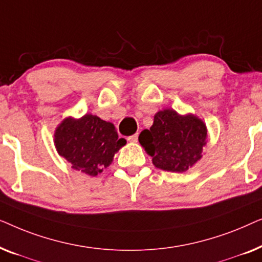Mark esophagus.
Listing matches in <instances>:
<instances>
[{"label": "esophagus", "mask_w": 262, "mask_h": 262, "mask_svg": "<svg viewBox=\"0 0 262 262\" xmlns=\"http://www.w3.org/2000/svg\"><path fill=\"white\" fill-rule=\"evenodd\" d=\"M127 141L132 142V143H136L138 141V134H135V135L130 136V137H127Z\"/></svg>", "instance_id": "34e87169"}]
</instances>
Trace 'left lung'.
I'll use <instances>...</instances> for the list:
<instances>
[{
    "label": "left lung",
    "mask_w": 262,
    "mask_h": 262,
    "mask_svg": "<svg viewBox=\"0 0 262 262\" xmlns=\"http://www.w3.org/2000/svg\"><path fill=\"white\" fill-rule=\"evenodd\" d=\"M206 138L207 128L202 119L167 108L155 114L152 126L143 130L138 141L152 157L154 166L182 173L202 159Z\"/></svg>",
    "instance_id": "1"
}]
</instances>
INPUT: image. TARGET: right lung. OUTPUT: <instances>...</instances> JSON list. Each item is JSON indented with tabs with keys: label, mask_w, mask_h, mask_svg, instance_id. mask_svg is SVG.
Masks as SVG:
<instances>
[{
	"label": "right lung",
	"mask_w": 262,
	"mask_h": 262,
	"mask_svg": "<svg viewBox=\"0 0 262 262\" xmlns=\"http://www.w3.org/2000/svg\"><path fill=\"white\" fill-rule=\"evenodd\" d=\"M126 144L112 123L93 114L66 118L55 131V145L75 170L96 177L112 163L114 154Z\"/></svg>",
	"instance_id": "1"
}]
</instances>
